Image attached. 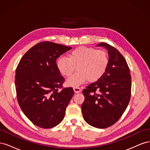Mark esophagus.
I'll return each mask as SVG.
<instances>
[{
  "label": "esophagus",
  "instance_id": "34e87169",
  "mask_svg": "<svg viewBox=\"0 0 150 150\" xmlns=\"http://www.w3.org/2000/svg\"><path fill=\"white\" fill-rule=\"evenodd\" d=\"M73 89H74V91L76 93H80L81 91V88H79V87H75V88H73Z\"/></svg>",
  "mask_w": 150,
  "mask_h": 150
}]
</instances>
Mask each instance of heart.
Returning <instances> with one entry per match:
<instances>
[{"label": "heart", "mask_w": 150, "mask_h": 150, "mask_svg": "<svg viewBox=\"0 0 150 150\" xmlns=\"http://www.w3.org/2000/svg\"><path fill=\"white\" fill-rule=\"evenodd\" d=\"M109 64V57L103 50L79 47L72 50L68 57H60L57 60L58 70L66 77L70 76L76 68L78 72L66 81V84L78 87L86 81L95 82L105 73Z\"/></svg>", "instance_id": "b5f03b06"}]
</instances>
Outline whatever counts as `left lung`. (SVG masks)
Masks as SVG:
<instances>
[{
  "instance_id": "8db88e82",
  "label": "left lung",
  "mask_w": 150,
  "mask_h": 150,
  "mask_svg": "<svg viewBox=\"0 0 150 150\" xmlns=\"http://www.w3.org/2000/svg\"><path fill=\"white\" fill-rule=\"evenodd\" d=\"M97 46L108 50V66L100 79L83 91L85 99L81 109L87 123L103 129L114 125L126 110L131 98V77L125 57L115 47L105 42Z\"/></svg>"
}]
</instances>
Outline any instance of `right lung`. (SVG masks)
I'll return each mask as SVG.
<instances>
[{"mask_svg":"<svg viewBox=\"0 0 150 150\" xmlns=\"http://www.w3.org/2000/svg\"><path fill=\"white\" fill-rule=\"evenodd\" d=\"M72 47L42 42L22 56L15 76L17 101L28 118L42 128H51L64 119L66 109L74 94L71 87L62 88L64 78L56 59Z\"/></svg>","mask_w":150,"mask_h":150,"instance_id":"obj_1","label":"right lung"}]
</instances>
